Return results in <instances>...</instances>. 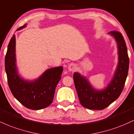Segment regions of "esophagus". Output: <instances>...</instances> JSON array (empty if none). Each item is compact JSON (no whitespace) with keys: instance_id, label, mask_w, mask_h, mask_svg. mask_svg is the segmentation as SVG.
Returning a JSON list of instances; mask_svg holds the SVG:
<instances>
[{"instance_id":"1","label":"esophagus","mask_w":134,"mask_h":134,"mask_svg":"<svg viewBox=\"0 0 134 134\" xmlns=\"http://www.w3.org/2000/svg\"><path fill=\"white\" fill-rule=\"evenodd\" d=\"M76 69V66L74 64H70L68 66V69L69 71H74Z\"/></svg>"}]
</instances>
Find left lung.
<instances>
[{
  "instance_id": "left-lung-1",
  "label": "left lung",
  "mask_w": 134,
  "mask_h": 134,
  "mask_svg": "<svg viewBox=\"0 0 134 134\" xmlns=\"http://www.w3.org/2000/svg\"><path fill=\"white\" fill-rule=\"evenodd\" d=\"M117 42L118 63L112 80L107 87L97 90L86 77L78 72L73 75L75 87L81 104L85 108L102 110L117 99L121 93L127 79L129 67V58L124 38L120 32H109Z\"/></svg>"
}]
</instances>
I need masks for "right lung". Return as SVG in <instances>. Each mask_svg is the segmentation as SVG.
<instances>
[{
    "instance_id": "right-lung-1",
    "label": "right lung",
    "mask_w": 134,
    "mask_h": 134,
    "mask_svg": "<svg viewBox=\"0 0 134 134\" xmlns=\"http://www.w3.org/2000/svg\"><path fill=\"white\" fill-rule=\"evenodd\" d=\"M26 25L18 29H22ZM16 62V38L13 35L5 57V70L11 93L22 105L30 109L39 110L49 106L53 100L57 84L61 79L63 67L49 69L39 78L28 81L19 76Z\"/></svg>"
}]
</instances>
